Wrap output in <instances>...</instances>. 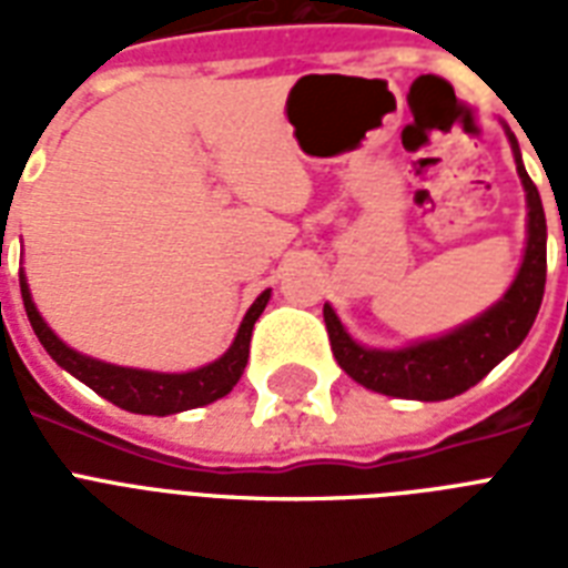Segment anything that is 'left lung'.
I'll return each instance as SVG.
<instances>
[{
    "label": "left lung",
    "mask_w": 568,
    "mask_h": 568,
    "mask_svg": "<svg viewBox=\"0 0 568 568\" xmlns=\"http://www.w3.org/2000/svg\"><path fill=\"white\" fill-rule=\"evenodd\" d=\"M510 138L516 171L525 185L528 200V239L521 265L513 276L510 288L501 301H495L477 318L433 338H418L404 347H365L356 342L338 321L336 310L324 303L329 345L336 363L354 377L359 386L404 400H448L477 386L504 356H510L525 342L537 321L542 292H546V212L537 185L530 182L521 150L510 126H504Z\"/></svg>",
    "instance_id": "left-lung-1"
}]
</instances>
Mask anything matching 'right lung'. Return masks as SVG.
I'll list each match as a JSON object with an SVG mask.
<instances>
[{
  "label": "right lung",
  "instance_id": "1",
  "mask_svg": "<svg viewBox=\"0 0 568 568\" xmlns=\"http://www.w3.org/2000/svg\"><path fill=\"white\" fill-rule=\"evenodd\" d=\"M20 292L22 306L31 321L34 336L40 338V345L47 347V354L55 359L64 372L73 374L75 379H82L84 386H91L97 395L111 400L120 409L138 415H173L185 413V409H196L217 400V397L230 395L232 386L239 383L244 374L250 356V336H253V324L258 315L265 312L267 301H271V288L258 294L253 306L247 310L244 321H241L239 333L232 338V345L226 347V354L217 356L214 363L203 365V368H191V372H146V368H126V365H111L102 359H93L88 354H79L73 347L61 342L55 336V329L49 327L43 315L38 312L34 301H31V288L26 274H20Z\"/></svg>",
  "mask_w": 568,
  "mask_h": 568
}]
</instances>
